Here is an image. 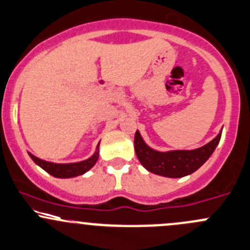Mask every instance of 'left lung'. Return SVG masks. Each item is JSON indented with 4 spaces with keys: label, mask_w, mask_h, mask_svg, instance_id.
I'll use <instances>...</instances> for the list:
<instances>
[{
    "label": "left lung",
    "mask_w": 250,
    "mask_h": 250,
    "mask_svg": "<svg viewBox=\"0 0 250 250\" xmlns=\"http://www.w3.org/2000/svg\"><path fill=\"white\" fill-rule=\"evenodd\" d=\"M221 140V132L205 146L196 149L159 152L147 146L139 130L135 134V152L148 172L168 178H182L198 170L210 158Z\"/></svg>",
    "instance_id": "8db88e82"
}]
</instances>
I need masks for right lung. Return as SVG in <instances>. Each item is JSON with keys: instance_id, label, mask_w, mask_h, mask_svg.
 <instances>
[{"instance_id": "1", "label": "right lung", "mask_w": 250, "mask_h": 250, "mask_svg": "<svg viewBox=\"0 0 250 250\" xmlns=\"http://www.w3.org/2000/svg\"><path fill=\"white\" fill-rule=\"evenodd\" d=\"M30 158L37 163L39 167H42L45 172H47L49 174H51L52 177L56 178H73L77 177V175L84 174L85 172L91 169L94 165L97 163L99 158V144L97 146V151L94 152L93 156H91L88 159H84L82 162H76V163H52V162H46L44 159H40L38 157L33 156L32 153H29Z\"/></svg>"}]
</instances>
